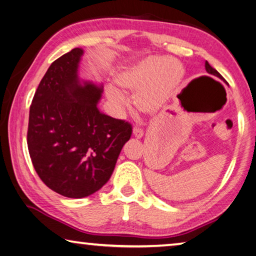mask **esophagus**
Listing matches in <instances>:
<instances>
[{
	"instance_id": "1",
	"label": "esophagus",
	"mask_w": 256,
	"mask_h": 256,
	"mask_svg": "<svg viewBox=\"0 0 256 256\" xmlns=\"http://www.w3.org/2000/svg\"><path fill=\"white\" fill-rule=\"evenodd\" d=\"M133 136L136 138H141L142 136H144V130L138 126L133 128Z\"/></svg>"
}]
</instances>
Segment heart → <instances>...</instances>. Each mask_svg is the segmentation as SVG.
I'll list each match as a JSON object with an SVG mask.
<instances>
[{
    "instance_id": "b5f03b06",
    "label": "heart",
    "mask_w": 256,
    "mask_h": 256,
    "mask_svg": "<svg viewBox=\"0 0 256 256\" xmlns=\"http://www.w3.org/2000/svg\"><path fill=\"white\" fill-rule=\"evenodd\" d=\"M183 76V68L175 60L148 58L120 72L115 82L120 89L134 92V104L142 112H156L166 102L172 89ZM107 96L116 107L124 108L126 98L114 86Z\"/></svg>"
}]
</instances>
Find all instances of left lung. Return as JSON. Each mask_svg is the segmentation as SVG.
Returning a JSON list of instances; mask_svg holds the SVG:
<instances>
[{
    "label": "left lung",
    "mask_w": 256,
    "mask_h": 256,
    "mask_svg": "<svg viewBox=\"0 0 256 256\" xmlns=\"http://www.w3.org/2000/svg\"><path fill=\"white\" fill-rule=\"evenodd\" d=\"M206 70L209 72V73H211V74H214V76H219V78H222V74H220V73L216 70V68H212L209 63L208 62H206Z\"/></svg>",
    "instance_id": "8db88e82"
}]
</instances>
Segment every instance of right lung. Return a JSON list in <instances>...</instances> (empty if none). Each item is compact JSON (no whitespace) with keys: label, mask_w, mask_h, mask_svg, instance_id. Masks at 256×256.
Wrapping results in <instances>:
<instances>
[{"label":"right lung","mask_w":256,"mask_h":256,"mask_svg":"<svg viewBox=\"0 0 256 256\" xmlns=\"http://www.w3.org/2000/svg\"><path fill=\"white\" fill-rule=\"evenodd\" d=\"M82 53L73 48L50 64L30 105L27 132L40 178L73 198L92 196L107 183L132 136L131 124L99 110L102 86L79 84Z\"/></svg>","instance_id":"right-lung-1"}]
</instances>
